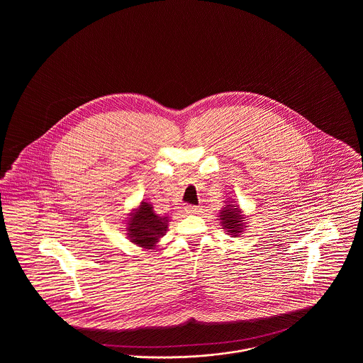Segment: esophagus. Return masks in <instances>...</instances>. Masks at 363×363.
<instances>
[{"label": "esophagus", "instance_id": "1", "mask_svg": "<svg viewBox=\"0 0 363 363\" xmlns=\"http://www.w3.org/2000/svg\"><path fill=\"white\" fill-rule=\"evenodd\" d=\"M200 207H196V206H186L185 207V212L188 213V215H194V213H199L200 212Z\"/></svg>", "mask_w": 363, "mask_h": 363}]
</instances>
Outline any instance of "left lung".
Instances as JSON below:
<instances>
[{
    "label": "left lung",
    "mask_w": 363,
    "mask_h": 363,
    "mask_svg": "<svg viewBox=\"0 0 363 363\" xmlns=\"http://www.w3.org/2000/svg\"><path fill=\"white\" fill-rule=\"evenodd\" d=\"M218 220L220 222V225L227 231L228 235L238 237L245 230L247 219L240 206H237L235 201L228 199V201H225V207L219 212Z\"/></svg>",
    "instance_id": "8db88e82"
}]
</instances>
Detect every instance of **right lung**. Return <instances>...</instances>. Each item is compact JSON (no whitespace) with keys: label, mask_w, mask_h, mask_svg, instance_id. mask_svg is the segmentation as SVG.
Instances as JSON below:
<instances>
[{"label":"right lung","mask_w":363,"mask_h":363,"mask_svg":"<svg viewBox=\"0 0 363 363\" xmlns=\"http://www.w3.org/2000/svg\"><path fill=\"white\" fill-rule=\"evenodd\" d=\"M126 235L128 240L144 249H154L159 240L167 233L169 216L155 213L154 207L148 201H141L140 206L128 215Z\"/></svg>","instance_id":"add662e5"}]
</instances>
